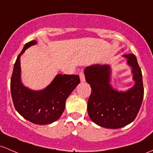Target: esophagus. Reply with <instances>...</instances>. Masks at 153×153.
<instances>
[{
  "mask_svg": "<svg viewBox=\"0 0 153 153\" xmlns=\"http://www.w3.org/2000/svg\"><path fill=\"white\" fill-rule=\"evenodd\" d=\"M79 75H80V81L81 82H84L85 79V76H84V74H83V71H80V73H79Z\"/></svg>",
  "mask_w": 153,
  "mask_h": 153,
  "instance_id": "obj_1",
  "label": "esophagus"
}]
</instances>
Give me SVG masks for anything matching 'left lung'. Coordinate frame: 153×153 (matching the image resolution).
I'll return each mask as SVG.
<instances>
[{
  "instance_id": "8db88e82",
  "label": "left lung",
  "mask_w": 153,
  "mask_h": 153,
  "mask_svg": "<svg viewBox=\"0 0 153 153\" xmlns=\"http://www.w3.org/2000/svg\"><path fill=\"white\" fill-rule=\"evenodd\" d=\"M131 68L134 85L126 91H119L110 84L111 68L109 65H94L84 70L85 80L91 93L88 113L92 121L107 128H119L131 123L137 117L144 97L142 70L134 54L123 55Z\"/></svg>"
}]
</instances>
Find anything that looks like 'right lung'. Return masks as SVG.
Returning a JSON list of instances; mask_svg holds the SVG:
<instances>
[{
	"mask_svg": "<svg viewBox=\"0 0 153 153\" xmlns=\"http://www.w3.org/2000/svg\"><path fill=\"white\" fill-rule=\"evenodd\" d=\"M37 41L25 45L15 62L11 79V92L15 109L26 120L39 125H46L57 120L65 108V102L80 83L78 75L58 74L43 90L34 91L25 86L21 80L20 56Z\"/></svg>",
	"mask_w": 153,
	"mask_h": 153,
	"instance_id": "obj_1",
	"label": "right lung"
}]
</instances>
